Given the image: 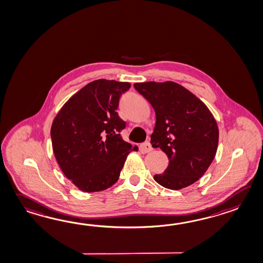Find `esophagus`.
Masks as SVG:
<instances>
[{"instance_id": "34e87169", "label": "esophagus", "mask_w": 263, "mask_h": 263, "mask_svg": "<svg viewBox=\"0 0 263 263\" xmlns=\"http://www.w3.org/2000/svg\"><path fill=\"white\" fill-rule=\"evenodd\" d=\"M140 152L142 153H149L151 152L153 150V147L151 146V143L149 141H145L143 143H141L140 146Z\"/></svg>"}]
</instances>
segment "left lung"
<instances>
[{
	"mask_svg": "<svg viewBox=\"0 0 263 263\" xmlns=\"http://www.w3.org/2000/svg\"><path fill=\"white\" fill-rule=\"evenodd\" d=\"M134 88L156 112L152 146L169 158L167 169L154 179L175 191L192 185L216 155L219 130L213 115L201 100L175 82L136 83Z\"/></svg>",
	"mask_w": 263,
	"mask_h": 263,
	"instance_id": "left-lung-1",
	"label": "left lung"
}]
</instances>
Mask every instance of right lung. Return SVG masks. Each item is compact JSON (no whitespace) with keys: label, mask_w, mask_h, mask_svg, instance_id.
<instances>
[{"label":"right lung","mask_w":263,"mask_h":263,"mask_svg":"<svg viewBox=\"0 0 263 263\" xmlns=\"http://www.w3.org/2000/svg\"><path fill=\"white\" fill-rule=\"evenodd\" d=\"M127 82L99 79L74 94L53 120V154L68 179L85 193L104 191L117 182L124 162L138 147L124 141L126 123L118 115Z\"/></svg>","instance_id":"1"}]
</instances>
